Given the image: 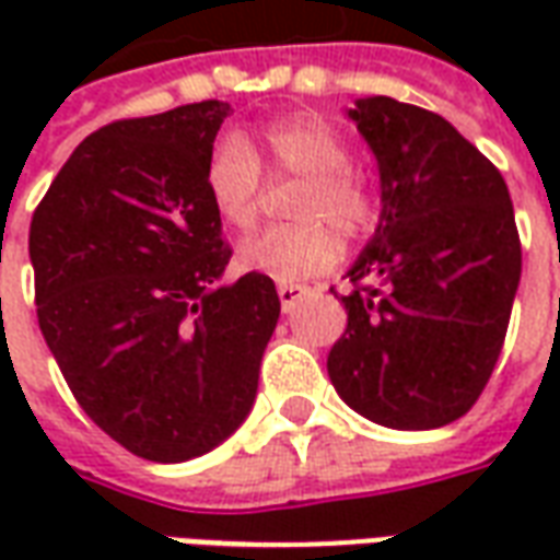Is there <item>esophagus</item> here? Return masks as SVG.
Returning <instances> with one entry per match:
<instances>
[{
  "label": "esophagus",
  "instance_id": "obj_1",
  "mask_svg": "<svg viewBox=\"0 0 560 560\" xmlns=\"http://www.w3.org/2000/svg\"><path fill=\"white\" fill-rule=\"evenodd\" d=\"M308 293H312V291H308L305 284H293V281H279V300H281V308H284V312H291L293 305L303 303Z\"/></svg>",
  "mask_w": 560,
  "mask_h": 560
}]
</instances>
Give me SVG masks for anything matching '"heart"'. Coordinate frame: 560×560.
<instances>
[{
  "label": "heart",
  "mask_w": 560,
  "mask_h": 560,
  "mask_svg": "<svg viewBox=\"0 0 560 560\" xmlns=\"http://www.w3.org/2000/svg\"><path fill=\"white\" fill-rule=\"evenodd\" d=\"M269 173L300 183L288 212L291 224H276L240 245V267L272 279L293 281L329 269L341 255V232L360 243L377 228V200L363 176H357L348 140L320 116H291L267 128L260 140ZM209 203L224 224L245 231L257 221L264 173L255 149L240 135L209 149L203 167Z\"/></svg>",
  "instance_id": "obj_1"
}]
</instances>
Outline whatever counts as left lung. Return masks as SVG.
<instances>
[{"instance_id": "obj_1", "label": "left lung", "mask_w": 560, "mask_h": 560, "mask_svg": "<svg viewBox=\"0 0 560 560\" xmlns=\"http://www.w3.org/2000/svg\"><path fill=\"white\" fill-rule=\"evenodd\" d=\"M351 119L381 167V224L339 296L327 372L353 411L438 429L474 408L513 312L522 243L501 171L444 116L387 95Z\"/></svg>"}]
</instances>
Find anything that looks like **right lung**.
<instances>
[{"label":"right lung","instance_id":"obj_1","mask_svg":"<svg viewBox=\"0 0 560 560\" xmlns=\"http://www.w3.org/2000/svg\"><path fill=\"white\" fill-rule=\"evenodd\" d=\"M228 116L209 98L92 131L32 215L44 341L86 417L149 462L240 429L281 312L264 272L219 288L233 248L203 167Z\"/></svg>","mask_w":560,"mask_h":560}]
</instances>
